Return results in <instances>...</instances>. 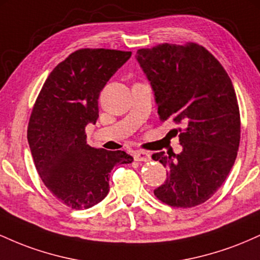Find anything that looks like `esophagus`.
Here are the masks:
<instances>
[{
    "instance_id": "esophagus-1",
    "label": "esophagus",
    "mask_w": 260,
    "mask_h": 260,
    "mask_svg": "<svg viewBox=\"0 0 260 260\" xmlns=\"http://www.w3.org/2000/svg\"><path fill=\"white\" fill-rule=\"evenodd\" d=\"M133 157L136 161H150V159H151L150 154L147 153V151H143V150L134 151Z\"/></svg>"
}]
</instances>
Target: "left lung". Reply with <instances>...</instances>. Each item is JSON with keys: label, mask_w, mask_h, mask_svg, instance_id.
<instances>
[{"label": "left lung", "mask_w": 260, "mask_h": 260, "mask_svg": "<svg viewBox=\"0 0 260 260\" xmlns=\"http://www.w3.org/2000/svg\"><path fill=\"white\" fill-rule=\"evenodd\" d=\"M136 57L150 82L160 121L184 127L180 154L153 155L168 168V178L154 194L171 207L202 204L221 187L237 156L241 120L231 79L194 43L140 49Z\"/></svg>", "instance_id": "8db88e82"}]
</instances>
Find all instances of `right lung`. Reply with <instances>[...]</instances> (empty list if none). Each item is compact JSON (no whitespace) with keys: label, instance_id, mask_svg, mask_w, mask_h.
Instances as JSON below:
<instances>
[{"label":"right lung","instance_id":"obj_1","mask_svg":"<svg viewBox=\"0 0 260 260\" xmlns=\"http://www.w3.org/2000/svg\"><path fill=\"white\" fill-rule=\"evenodd\" d=\"M132 52L82 49L71 53L45 80L32 109L28 143L44 184L72 209H89L110 190L117 164H131L126 151L91 148L85 127L99 117L100 91Z\"/></svg>","mask_w":260,"mask_h":260}]
</instances>
